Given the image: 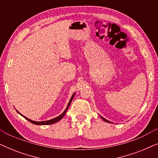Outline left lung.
I'll list each match as a JSON object with an SVG mask.
<instances>
[{"instance_id":"1","label":"left lung","mask_w":158,"mask_h":158,"mask_svg":"<svg viewBox=\"0 0 158 158\" xmlns=\"http://www.w3.org/2000/svg\"><path fill=\"white\" fill-rule=\"evenodd\" d=\"M99 116H100V115H99ZM100 116L101 117V118H102V119H103V121H104V122H109V123H112V122H109V121H108L107 119H106V118H104L103 117H102V116Z\"/></svg>"}]
</instances>
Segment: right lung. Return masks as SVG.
Here are the masks:
<instances>
[{
  "label": "right lung",
  "instance_id": "add662e5",
  "mask_svg": "<svg viewBox=\"0 0 158 158\" xmlns=\"http://www.w3.org/2000/svg\"><path fill=\"white\" fill-rule=\"evenodd\" d=\"M75 94V93H74V94H73V96H72V97H71V98H70V101H69V103H68V106H67V108L65 109V110H64V111H63V113L60 114V116H57V117H55V118H52V119H50V120H48V121H43V122H35V121H33V120L29 119V118H28L27 117H26V116H24L23 115H22V114H21L20 113H19V112L18 111H17V110H16V111L18 112V113H19V114H20V115L22 116L23 117H24V118H26V119L28 120V121H29V122H30L32 123V124H36V125H49V124H55V123L57 122L58 121H60V119H62V118L63 117V116H64V114H66L67 111H68V109L69 108V106H70V103H71V101H73V98H74Z\"/></svg>",
  "mask_w": 158,
  "mask_h": 158
}]
</instances>
